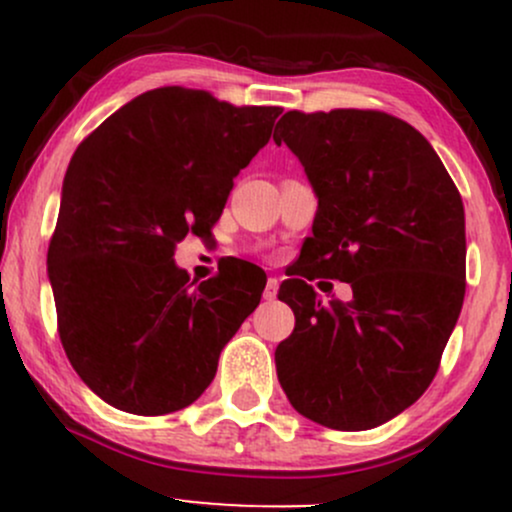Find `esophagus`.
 <instances>
[{
	"label": "esophagus",
	"mask_w": 512,
	"mask_h": 512,
	"mask_svg": "<svg viewBox=\"0 0 512 512\" xmlns=\"http://www.w3.org/2000/svg\"><path fill=\"white\" fill-rule=\"evenodd\" d=\"M276 293H279V281H276V279H267V286H264L262 298H264V301H274Z\"/></svg>",
	"instance_id": "obj_1"
}]
</instances>
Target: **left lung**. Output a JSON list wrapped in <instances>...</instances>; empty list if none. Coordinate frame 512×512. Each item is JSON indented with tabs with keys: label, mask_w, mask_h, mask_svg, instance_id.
Returning <instances> with one entry per match:
<instances>
[{
	"label": "left lung",
	"mask_w": 512,
	"mask_h": 512,
	"mask_svg": "<svg viewBox=\"0 0 512 512\" xmlns=\"http://www.w3.org/2000/svg\"><path fill=\"white\" fill-rule=\"evenodd\" d=\"M274 142L317 195L305 267L279 289L296 327L276 346V375L305 419L375 428L424 395L460 317L462 197L424 134L378 110H289ZM317 275L351 283L355 298L322 306Z\"/></svg>",
	"instance_id": "8db88e82"
}]
</instances>
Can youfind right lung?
Masks as SVG:
<instances>
[{
  "label": "right lung",
  "instance_id": "add662e5",
  "mask_svg": "<svg viewBox=\"0 0 512 512\" xmlns=\"http://www.w3.org/2000/svg\"><path fill=\"white\" fill-rule=\"evenodd\" d=\"M279 115L163 86L122 105L74 151L48 276L69 363L110 407L161 416L195 402L260 305L250 264L197 284L173 257L190 233L209 236Z\"/></svg>",
  "mask_w": 512,
  "mask_h": 512
}]
</instances>
